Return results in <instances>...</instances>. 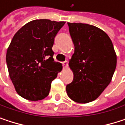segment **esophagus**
<instances>
[{
    "label": "esophagus",
    "instance_id": "34e87169",
    "mask_svg": "<svg viewBox=\"0 0 125 125\" xmlns=\"http://www.w3.org/2000/svg\"><path fill=\"white\" fill-rule=\"evenodd\" d=\"M62 64L63 68H66V67L68 66V62H67V61H65V62H62Z\"/></svg>",
    "mask_w": 125,
    "mask_h": 125
}]
</instances>
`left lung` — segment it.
Masks as SVG:
<instances>
[{
  "mask_svg": "<svg viewBox=\"0 0 125 125\" xmlns=\"http://www.w3.org/2000/svg\"><path fill=\"white\" fill-rule=\"evenodd\" d=\"M67 24L74 53L69 63L74 78L66 90L72 100L86 104L95 100L111 83L116 56L111 39L101 29L88 24Z\"/></svg>",
  "mask_w": 125,
  "mask_h": 125,
  "instance_id": "8db88e82",
  "label": "left lung"
}]
</instances>
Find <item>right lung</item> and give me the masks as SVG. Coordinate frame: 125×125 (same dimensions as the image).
Masks as SVG:
<instances>
[{
    "label": "right lung",
    "mask_w": 125,
    "mask_h": 125,
    "mask_svg": "<svg viewBox=\"0 0 125 125\" xmlns=\"http://www.w3.org/2000/svg\"><path fill=\"white\" fill-rule=\"evenodd\" d=\"M65 21L36 19L14 35L6 53V63L16 91L22 98L39 101L49 94L52 81L62 69L54 62V38Z\"/></svg>",
    "instance_id": "add662e5"
}]
</instances>
